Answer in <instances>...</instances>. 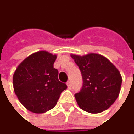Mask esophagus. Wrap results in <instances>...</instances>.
Returning <instances> with one entry per match:
<instances>
[{
  "instance_id": "1",
  "label": "esophagus",
  "mask_w": 134,
  "mask_h": 134,
  "mask_svg": "<svg viewBox=\"0 0 134 134\" xmlns=\"http://www.w3.org/2000/svg\"><path fill=\"white\" fill-rule=\"evenodd\" d=\"M66 86H68V89H71V83L70 81H68V82H66Z\"/></svg>"
}]
</instances>
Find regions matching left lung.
<instances>
[{
  "label": "left lung",
  "mask_w": 134,
  "mask_h": 134,
  "mask_svg": "<svg viewBox=\"0 0 134 134\" xmlns=\"http://www.w3.org/2000/svg\"><path fill=\"white\" fill-rule=\"evenodd\" d=\"M81 71L83 85L75 95L83 111L97 114L110 108L119 95L122 76L106 57L96 53L71 55Z\"/></svg>",
  "instance_id": "8db88e82"
}]
</instances>
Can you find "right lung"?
Segmentation results:
<instances>
[{"label":"right lung","mask_w":134,"mask_h":134,"mask_svg":"<svg viewBox=\"0 0 134 134\" xmlns=\"http://www.w3.org/2000/svg\"><path fill=\"white\" fill-rule=\"evenodd\" d=\"M56 55L47 51L34 52L26 58L13 75V87L20 103L30 111L41 114L53 108L68 88L58 79L53 68Z\"/></svg>","instance_id":"right-lung-1"}]
</instances>
